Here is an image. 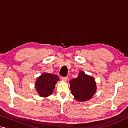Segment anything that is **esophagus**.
<instances>
[{"label":"esophagus","instance_id":"obj_1","mask_svg":"<svg viewBox=\"0 0 128 128\" xmlns=\"http://www.w3.org/2000/svg\"><path fill=\"white\" fill-rule=\"evenodd\" d=\"M62 80L64 81H67L68 80V77H62Z\"/></svg>","mask_w":128,"mask_h":128}]
</instances>
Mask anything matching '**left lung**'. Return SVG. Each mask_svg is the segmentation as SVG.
<instances>
[{
  "label": "left lung",
  "mask_w": 128,
  "mask_h": 128,
  "mask_svg": "<svg viewBox=\"0 0 128 128\" xmlns=\"http://www.w3.org/2000/svg\"><path fill=\"white\" fill-rule=\"evenodd\" d=\"M70 88L74 98L80 102H85L92 98L96 92V85L92 77L80 71L77 78L69 81Z\"/></svg>",
  "instance_id": "8db88e82"
}]
</instances>
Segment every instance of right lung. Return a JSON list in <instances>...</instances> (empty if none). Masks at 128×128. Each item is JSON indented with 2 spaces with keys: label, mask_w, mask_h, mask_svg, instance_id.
<instances>
[{
  "label": "right lung",
  "mask_w": 128,
  "mask_h": 128,
  "mask_svg": "<svg viewBox=\"0 0 128 128\" xmlns=\"http://www.w3.org/2000/svg\"><path fill=\"white\" fill-rule=\"evenodd\" d=\"M59 79L56 74L44 73L37 78L35 88L40 96L47 97L52 94Z\"/></svg>",
  "instance_id": "obj_1"
}]
</instances>
